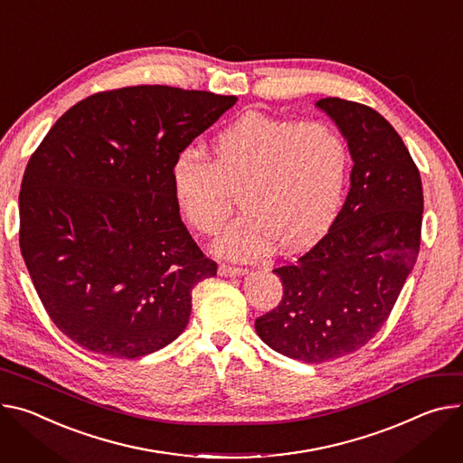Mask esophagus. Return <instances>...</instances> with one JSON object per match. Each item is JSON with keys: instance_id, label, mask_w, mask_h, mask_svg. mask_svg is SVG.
I'll use <instances>...</instances> for the list:
<instances>
[{"instance_id": "1", "label": "esophagus", "mask_w": 463, "mask_h": 463, "mask_svg": "<svg viewBox=\"0 0 463 463\" xmlns=\"http://www.w3.org/2000/svg\"><path fill=\"white\" fill-rule=\"evenodd\" d=\"M245 273H247V269H243V268H232V266H225V264L220 266L222 277H241Z\"/></svg>"}]
</instances>
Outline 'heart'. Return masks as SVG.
<instances>
[{
	"label": "heart",
	"instance_id": "1",
	"mask_svg": "<svg viewBox=\"0 0 463 463\" xmlns=\"http://www.w3.org/2000/svg\"><path fill=\"white\" fill-rule=\"evenodd\" d=\"M347 172L349 149L332 125L249 110L210 140L208 160L194 149L181 151L170 183L181 218L206 236L223 229L229 192H238L243 214L214 249L250 260L275 241L288 250L314 241L340 206Z\"/></svg>",
	"mask_w": 463,
	"mask_h": 463
}]
</instances>
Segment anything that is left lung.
<instances>
[{
	"label": "left lung",
	"instance_id": "obj_1",
	"mask_svg": "<svg viewBox=\"0 0 463 463\" xmlns=\"http://www.w3.org/2000/svg\"><path fill=\"white\" fill-rule=\"evenodd\" d=\"M316 107L347 140L351 188L328 232L273 269L282 301L255 321L266 345L307 364L354 353L381 330L417 260L423 222L421 175L392 123L340 98Z\"/></svg>",
	"mask_w": 463,
	"mask_h": 463
}]
</instances>
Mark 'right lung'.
<instances>
[{"label": "right lung", "instance_id": "obj_1", "mask_svg": "<svg viewBox=\"0 0 463 463\" xmlns=\"http://www.w3.org/2000/svg\"><path fill=\"white\" fill-rule=\"evenodd\" d=\"M236 101L162 85L99 92L64 112L29 158L22 257L79 347L131 360L186 328L192 289L218 264L177 213L170 167Z\"/></svg>", "mask_w": 463, "mask_h": 463}]
</instances>
